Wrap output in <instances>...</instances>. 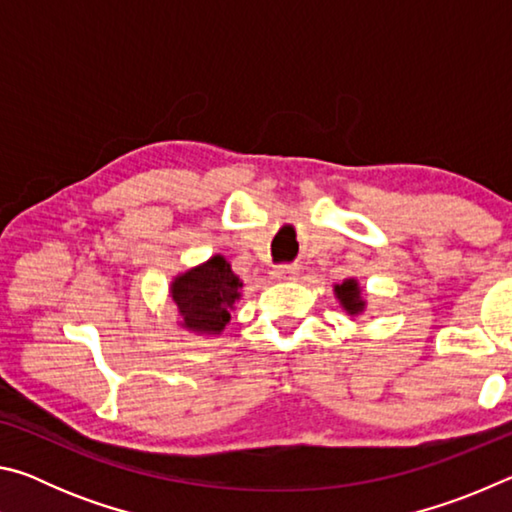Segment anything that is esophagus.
Listing matches in <instances>:
<instances>
[{"label":"esophagus","instance_id":"1","mask_svg":"<svg viewBox=\"0 0 512 512\" xmlns=\"http://www.w3.org/2000/svg\"><path fill=\"white\" fill-rule=\"evenodd\" d=\"M273 280H296L298 277V268L296 266H291V264H280V266H275L273 268Z\"/></svg>","mask_w":512,"mask_h":512}]
</instances>
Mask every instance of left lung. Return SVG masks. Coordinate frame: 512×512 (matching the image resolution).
Listing matches in <instances>:
<instances>
[{
  "instance_id": "1",
  "label": "left lung",
  "mask_w": 512,
  "mask_h": 512,
  "mask_svg": "<svg viewBox=\"0 0 512 512\" xmlns=\"http://www.w3.org/2000/svg\"><path fill=\"white\" fill-rule=\"evenodd\" d=\"M334 293L350 316L361 314L363 307H366V302H363V298H361V289H359L357 280H345L343 284H336Z\"/></svg>"
}]
</instances>
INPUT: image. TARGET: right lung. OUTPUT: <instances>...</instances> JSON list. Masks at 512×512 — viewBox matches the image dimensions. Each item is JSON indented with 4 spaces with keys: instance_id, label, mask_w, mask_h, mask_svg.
Here are the masks:
<instances>
[{
    "instance_id": "add662e5",
    "label": "right lung",
    "mask_w": 512,
    "mask_h": 512,
    "mask_svg": "<svg viewBox=\"0 0 512 512\" xmlns=\"http://www.w3.org/2000/svg\"><path fill=\"white\" fill-rule=\"evenodd\" d=\"M244 287L239 275L232 273L228 259L214 255L205 264L178 275L171 284L183 327L198 334H221L230 320V309L239 300Z\"/></svg>"
}]
</instances>
